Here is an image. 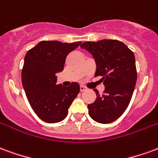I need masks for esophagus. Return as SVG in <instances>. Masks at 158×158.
Returning a JSON list of instances; mask_svg holds the SVG:
<instances>
[{"instance_id": "obj_1", "label": "esophagus", "mask_w": 158, "mask_h": 158, "mask_svg": "<svg viewBox=\"0 0 158 158\" xmlns=\"http://www.w3.org/2000/svg\"><path fill=\"white\" fill-rule=\"evenodd\" d=\"M87 90V87H84V86H82V85H81L80 86V91L81 92H83V91Z\"/></svg>"}]
</instances>
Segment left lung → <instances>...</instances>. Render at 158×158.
I'll list each match as a JSON object with an SVG mask.
<instances>
[{"instance_id": "obj_1", "label": "left lung", "mask_w": 158, "mask_h": 158, "mask_svg": "<svg viewBox=\"0 0 158 158\" xmlns=\"http://www.w3.org/2000/svg\"><path fill=\"white\" fill-rule=\"evenodd\" d=\"M80 47L92 54L97 66L95 77L101 76L100 81L105 86L102 96L94 89L97 98L87 105L88 114L98 123L114 122L127 109L135 87L134 54L124 43L115 40L88 41Z\"/></svg>"}]
</instances>
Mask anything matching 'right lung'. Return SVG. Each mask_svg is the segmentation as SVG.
<instances>
[{
  "label": "right lung",
  "mask_w": 158,
  "mask_h": 158,
  "mask_svg": "<svg viewBox=\"0 0 158 158\" xmlns=\"http://www.w3.org/2000/svg\"><path fill=\"white\" fill-rule=\"evenodd\" d=\"M81 43L41 41L25 55L22 83L34 113L47 123L65 119L80 92L77 82H72L70 87L57 85L56 75L63 71L68 54Z\"/></svg>",
  "instance_id": "right-lung-1"
}]
</instances>
